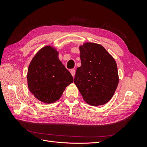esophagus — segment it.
<instances>
[{
	"mask_svg": "<svg viewBox=\"0 0 147 147\" xmlns=\"http://www.w3.org/2000/svg\"><path fill=\"white\" fill-rule=\"evenodd\" d=\"M70 72L71 74H72V75L73 76V77H74V76H75V69H71Z\"/></svg>",
	"mask_w": 147,
	"mask_h": 147,
	"instance_id": "obj_1",
	"label": "esophagus"
}]
</instances>
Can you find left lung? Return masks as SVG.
Here are the masks:
<instances>
[{"mask_svg":"<svg viewBox=\"0 0 147 147\" xmlns=\"http://www.w3.org/2000/svg\"><path fill=\"white\" fill-rule=\"evenodd\" d=\"M82 65L74 83L86 103L102 105L113 97L118 84L117 63L100 45L86 43L80 47Z\"/></svg>","mask_w":147,"mask_h":147,"instance_id":"1","label":"left lung"}]
</instances>
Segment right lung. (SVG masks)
Segmentation results:
<instances>
[{
    "mask_svg": "<svg viewBox=\"0 0 147 147\" xmlns=\"http://www.w3.org/2000/svg\"><path fill=\"white\" fill-rule=\"evenodd\" d=\"M30 91L44 103L58 100L65 88L74 82L73 77L58 58V52L50 46L39 50L28 70Z\"/></svg>",
    "mask_w": 147,
    "mask_h": 147,
    "instance_id": "add662e5",
    "label": "right lung"
}]
</instances>
